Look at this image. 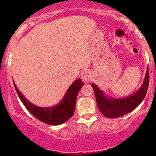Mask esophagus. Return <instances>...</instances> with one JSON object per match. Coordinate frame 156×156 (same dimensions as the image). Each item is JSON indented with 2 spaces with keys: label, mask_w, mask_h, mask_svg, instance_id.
<instances>
[{
  "label": "esophagus",
  "mask_w": 156,
  "mask_h": 156,
  "mask_svg": "<svg viewBox=\"0 0 156 156\" xmlns=\"http://www.w3.org/2000/svg\"><path fill=\"white\" fill-rule=\"evenodd\" d=\"M92 79V74L90 71H85L82 75V80L84 82H89Z\"/></svg>",
  "instance_id": "1"
}]
</instances>
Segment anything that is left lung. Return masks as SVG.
<instances>
[{
	"label": "left lung",
	"mask_w": 156,
	"mask_h": 156,
	"mask_svg": "<svg viewBox=\"0 0 156 156\" xmlns=\"http://www.w3.org/2000/svg\"><path fill=\"white\" fill-rule=\"evenodd\" d=\"M149 72L147 69L144 83L140 88L133 94L123 99H115L104 95L95 84L91 87L94 91L98 108L104 116L110 119L118 118L135 109L146 97L149 84Z\"/></svg>",
	"instance_id": "8db88e82"
}]
</instances>
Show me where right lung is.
<instances>
[{
	"instance_id": "obj_1",
	"label": "right lung",
	"mask_w": 156,
	"mask_h": 156,
	"mask_svg": "<svg viewBox=\"0 0 156 156\" xmlns=\"http://www.w3.org/2000/svg\"><path fill=\"white\" fill-rule=\"evenodd\" d=\"M13 84L19 98L27 110L42 122L55 126L62 124L73 116L79 91L84 85L82 80L78 79L69 87L65 97L57 105L52 107L43 108L35 106L27 101L19 91L14 82Z\"/></svg>"
}]
</instances>
